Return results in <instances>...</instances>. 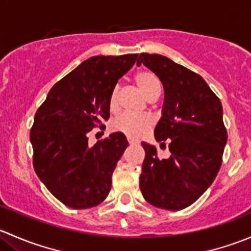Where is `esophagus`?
Segmentation results:
<instances>
[{"mask_svg": "<svg viewBox=\"0 0 251 251\" xmlns=\"http://www.w3.org/2000/svg\"><path fill=\"white\" fill-rule=\"evenodd\" d=\"M127 142H128V144H130V146H135V144H138L137 141L132 140V138H130V137L127 138Z\"/></svg>", "mask_w": 251, "mask_h": 251, "instance_id": "obj_1", "label": "esophagus"}]
</instances>
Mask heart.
<instances>
[{
  "label": "heart",
  "mask_w": 251,
  "mask_h": 251,
  "mask_svg": "<svg viewBox=\"0 0 251 251\" xmlns=\"http://www.w3.org/2000/svg\"><path fill=\"white\" fill-rule=\"evenodd\" d=\"M136 86L141 91L142 95L149 100L153 96L159 95L160 86L155 75L149 72H140L133 76ZM118 98V88H113L109 95V108L114 110L116 107ZM153 125V119L147 114H130L124 113L116 116L111 121V128L116 132H121L130 138H138Z\"/></svg>",
  "instance_id": "b5f03b06"
}]
</instances>
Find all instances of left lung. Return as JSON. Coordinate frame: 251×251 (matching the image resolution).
Returning <instances> with one entry per match:
<instances>
[{
    "label": "left lung",
    "instance_id": "1",
    "mask_svg": "<svg viewBox=\"0 0 251 251\" xmlns=\"http://www.w3.org/2000/svg\"><path fill=\"white\" fill-rule=\"evenodd\" d=\"M141 63L163 83V111L154 135L164 146L169 141L171 153L161 159L155 147L142 142L141 192L153 206L184 209L209 188L221 168L227 142L221 102L201 75L168 57L141 53Z\"/></svg>",
    "mask_w": 251,
    "mask_h": 251
}]
</instances>
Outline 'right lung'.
<instances>
[{
	"instance_id": "1",
	"label": "right lung",
	"mask_w": 251,
	"mask_h": 251,
	"mask_svg": "<svg viewBox=\"0 0 251 251\" xmlns=\"http://www.w3.org/2000/svg\"><path fill=\"white\" fill-rule=\"evenodd\" d=\"M138 54L96 55L58 81L35 114L30 131L34 169L67 206L88 209L109 194L111 175L128 142L125 135L88 144V133L109 119V95Z\"/></svg>"
}]
</instances>
